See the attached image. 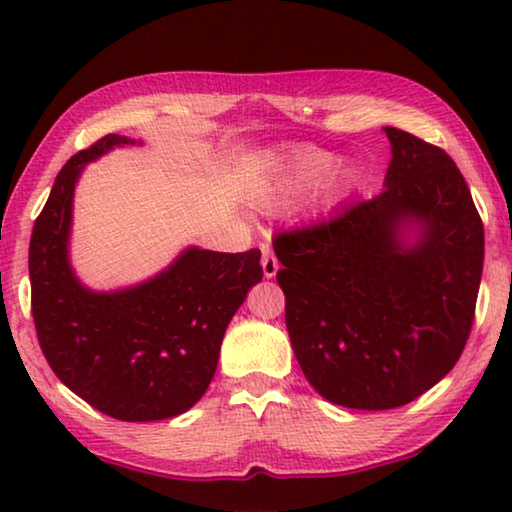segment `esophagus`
I'll list each match as a JSON object with an SVG mask.
<instances>
[{
  "label": "esophagus",
  "mask_w": 512,
  "mask_h": 512,
  "mask_svg": "<svg viewBox=\"0 0 512 512\" xmlns=\"http://www.w3.org/2000/svg\"><path fill=\"white\" fill-rule=\"evenodd\" d=\"M262 271H264V277H271L277 275V271H280V262H277V257L273 255V250L268 246H262Z\"/></svg>",
  "instance_id": "34e87169"
}]
</instances>
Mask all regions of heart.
<instances>
[{
	"label": "heart",
	"mask_w": 512,
	"mask_h": 512,
	"mask_svg": "<svg viewBox=\"0 0 512 512\" xmlns=\"http://www.w3.org/2000/svg\"><path fill=\"white\" fill-rule=\"evenodd\" d=\"M334 164V153L316 146H296L273 160L271 169L253 192V201L266 210H280L323 183Z\"/></svg>",
	"instance_id": "1"
}]
</instances>
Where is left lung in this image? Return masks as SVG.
Listing matches in <instances>:
<instances>
[{"instance_id":"1","label":"left lung","mask_w":512,"mask_h":512,"mask_svg":"<svg viewBox=\"0 0 512 512\" xmlns=\"http://www.w3.org/2000/svg\"><path fill=\"white\" fill-rule=\"evenodd\" d=\"M384 133V192L273 239L302 372L327 402L361 411L409 404L454 368L483 271V223L454 160Z\"/></svg>"}]
</instances>
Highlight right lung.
I'll return each instance as SVG.
<instances>
[{
    "instance_id": "add662e5",
    "label": "right lung",
    "mask_w": 512,
    "mask_h": 512,
    "mask_svg": "<svg viewBox=\"0 0 512 512\" xmlns=\"http://www.w3.org/2000/svg\"><path fill=\"white\" fill-rule=\"evenodd\" d=\"M135 144L144 142L106 135L60 169L33 225L31 309L40 348L69 391L115 420L153 422L176 418L205 395L225 329L264 273L257 248L187 246L149 280L85 287L69 259L76 183L88 162Z\"/></svg>"
}]
</instances>
